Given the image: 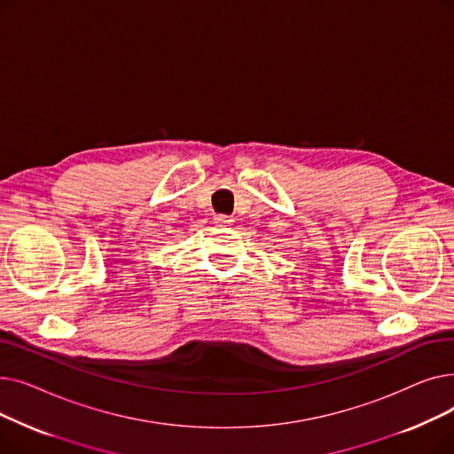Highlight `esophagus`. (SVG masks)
Segmentation results:
<instances>
[{"instance_id":"1","label":"esophagus","mask_w":454,"mask_h":454,"mask_svg":"<svg viewBox=\"0 0 454 454\" xmlns=\"http://www.w3.org/2000/svg\"><path fill=\"white\" fill-rule=\"evenodd\" d=\"M213 221H215V224H217V226H226V224L231 223V219L226 217V215H215Z\"/></svg>"}]
</instances>
